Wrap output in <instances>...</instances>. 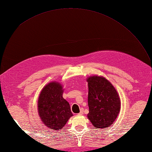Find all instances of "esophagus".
<instances>
[{
  "instance_id": "1",
  "label": "esophagus",
  "mask_w": 152,
  "mask_h": 152,
  "mask_svg": "<svg viewBox=\"0 0 152 152\" xmlns=\"http://www.w3.org/2000/svg\"><path fill=\"white\" fill-rule=\"evenodd\" d=\"M83 109H81L80 110V113H78V115H83Z\"/></svg>"
}]
</instances>
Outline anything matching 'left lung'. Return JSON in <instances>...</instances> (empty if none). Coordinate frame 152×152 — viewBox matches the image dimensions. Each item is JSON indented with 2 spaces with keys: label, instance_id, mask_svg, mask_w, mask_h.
Listing matches in <instances>:
<instances>
[{
  "label": "left lung",
  "instance_id": "8db88e82",
  "mask_svg": "<svg viewBox=\"0 0 152 152\" xmlns=\"http://www.w3.org/2000/svg\"><path fill=\"white\" fill-rule=\"evenodd\" d=\"M87 81L89 88L88 118L97 129L110 127L120 111L118 93L112 83L102 76H89Z\"/></svg>",
  "mask_w": 152,
  "mask_h": 152
}]
</instances>
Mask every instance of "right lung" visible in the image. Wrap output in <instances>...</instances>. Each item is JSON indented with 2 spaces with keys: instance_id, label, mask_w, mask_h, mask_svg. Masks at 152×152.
<instances>
[{
  "instance_id": "1",
  "label": "right lung",
  "mask_w": 152,
  "mask_h": 152,
  "mask_svg": "<svg viewBox=\"0 0 152 152\" xmlns=\"http://www.w3.org/2000/svg\"><path fill=\"white\" fill-rule=\"evenodd\" d=\"M63 93L61 84L52 82L44 86L38 97V114L44 125L51 130H61L73 115Z\"/></svg>"
}]
</instances>
